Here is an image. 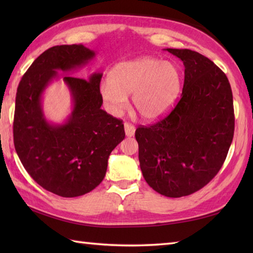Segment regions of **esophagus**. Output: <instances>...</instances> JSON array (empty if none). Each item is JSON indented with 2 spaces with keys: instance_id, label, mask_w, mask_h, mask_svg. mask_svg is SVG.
Wrapping results in <instances>:
<instances>
[{
  "instance_id": "34e87169",
  "label": "esophagus",
  "mask_w": 253,
  "mask_h": 253,
  "mask_svg": "<svg viewBox=\"0 0 253 253\" xmlns=\"http://www.w3.org/2000/svg\"><path fill=\"white\" fill-rule=\"evenodd\" d=\"M124 127H125V133H126V136L128 138H130V137H132L133 135H135L136 128H135V126H132L131 124L125 123V125H124Z\"/></svg>"
}]
</instances>
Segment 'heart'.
<instances>
[{
	"label": "heart",
	"instance_id": "1",
	"mask_svg": "<svg viewBox=\"0 0 253 253\" xmlns=\"http://www.w3.org/2000/svg\"><path fill=\"white\" fill-rule=\"evenodd\" d=\"M181 89V75L171 62L142 56L118 63L110 80L102 82L100 94L113 115L121 114L132 94V107L144 121H157L173 106Z\"/></svg>",
	"mask_w": 253,
	"mask_h": 253
}]
</instances>
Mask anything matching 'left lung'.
Returning a JSON list of instances; mask_svg holds the SVG:
<instances>
[{
	"label": "left lung",
	"mask_w": 253,
	"mask_h": 253,
	"mask_svg": "<svg viewBox=\"0 0 253 253\" xmlns=\"http://www.w3.org/2000/svg\"><path fill=\"white\" fill-rule=\"evenodd\" d=\"M185 66L178 103L149 127H138L139 162L148 185L180 198L201 189L224 163L235 129L228 79L208 57L188 49H166Z\"/></svg>",
	"instance_id": "obj_1"
}]
</instances>
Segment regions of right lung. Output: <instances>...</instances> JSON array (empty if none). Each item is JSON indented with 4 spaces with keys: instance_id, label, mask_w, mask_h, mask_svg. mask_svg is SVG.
I'll list each match as a JSON object with an SVG mask.
<instances>
[{
    "instance_id": "add662e5",
    "label": "right lung",
    "mask_w": 253,
    "mask_h": 253,
    "mask_svg": "<svg viewBox=\"0 0 253 253\" xmlns=\"http://www.w3.org/2000/svg\"><path fill=\"white\" fill-rule=\"evenodd\" d=\"M83 44L56 45L42 53L21 78L16 93L14 144L25 169L45 190L64 198L85 195L103 180L107 160L125 138L122 121L101 109L102 73L88 79L63 75L92 61ZM62 78L72 96V112L62 124L46 120L45 89Z\"/></svg>"
}]
</instances>
